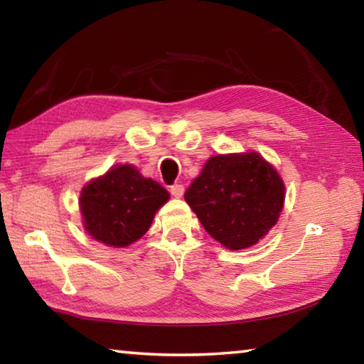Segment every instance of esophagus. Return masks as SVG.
Here are the masks:
<instances>
[{
    "label": "esophagus",
    "mask_w": 364,
    "mask_h": 364,
    "mask_svg": "<svg viewBox=\"0 0 364 364\" xmlns=\"http://www.w3.org/2000/svg\"><path fill=\"white\" fill-rule=\"evenodd\" d=\"M168 191L175 198H180L184 194V186H183V184H172Z\"/></svg>",
    "instance_id": "34e87169"
}]
</instances>
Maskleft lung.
Segmentation results:
<instances>
[{
    "label": "left lung",
    "mask_w": 364,
    "mask_h": 364,
    "mask_svg": "<svg viewBox=\"0 0 364 364\" xmlns=\"http://www.w3.org/2000/svg\"><path fill=\"white\" fill-rule=\"evenodd\" d=\"M184 200L215 241L241 250L257 244L277 223L284 183L258 153L218 154L208 159Z\"/></svg>",
    "instance_id": "left-lung-1"
}]
</instances>
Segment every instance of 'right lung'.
Returning <instances> with one entry per match:
<instances>
[{
    "instance_id": "right-lung-1",
    "label": "right lung",
    "mask_w": 364,
    "mask_h": 364,
    "mask_svg": "<svg viewBox=\"0 0 364 364\" xmlns=\"http://www.w3.org/2000/svg\"><path fill=\"white\" fill-rule=\"evenodd\" d=\"M170 194L131 164H119L81 191L84 228L95 241L127 247L149 231L154 214Z\"/></svg>"
}]
</instances>
